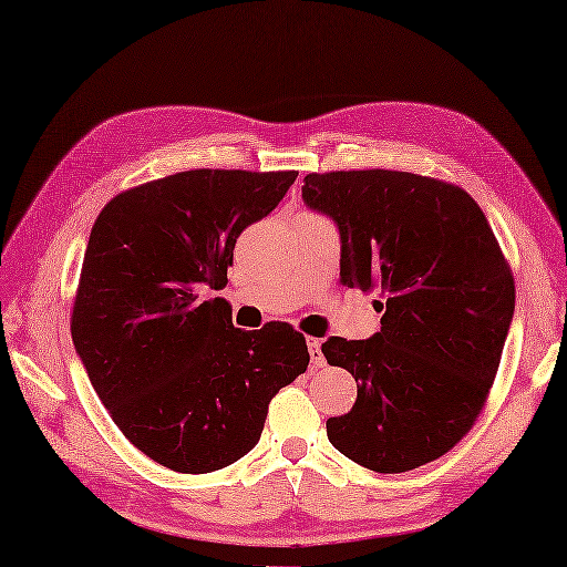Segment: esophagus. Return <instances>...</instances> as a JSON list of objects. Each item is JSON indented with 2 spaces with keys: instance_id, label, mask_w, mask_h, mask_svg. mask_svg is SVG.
<instances>
[{
  "instance_id": "1",
  "label": "esophagus",
  "mask_w": 567,
  "mask_h": 567,
  "mask_svg": "<svg viewBox=\"0 0 567 567\" xmlns=\"http://www.w3.org/2000/svg\"><path fill=\"white\" fill-rule=\"evenodd\" d=\"M307 344H309V354H311V367H313V369L326 367V357H323V352H321V340H318V338H309Z\"/></svg>"
}]
</instances>
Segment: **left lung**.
I'll return each mask as SVG.
<instances>
[{
  "label": "left lung",
  "mask_w": 567,
  "mask_h": 567,
  "mask_svg": "<svg viewBox=\"0 0 567 567\" xmlns=\"http://www.w3.org/2000/svg\"><path fill=\"white\" fill-rule=\"evenodd\" d=\"M301 198L338 223L342 285L381 292V332L323 342L357 381L330 443L381 474L439 460L482 414L515 311L486 215L464 188L395 169L311 172Z\"/></svg>",
  "instance_id": "8db88e82"
}]
</instances>
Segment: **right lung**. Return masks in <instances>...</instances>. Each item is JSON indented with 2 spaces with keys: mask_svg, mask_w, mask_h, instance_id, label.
Masks as SVG:
<instances>
[{
  "mask_svg": "<svg viewBox=\"0 0 567 567\" xmlns=\"http://www.w3.org/2000/svg\"><path fill=\"white\" fill-rule=\"evenodd\" d=\"M297 172L188 169L114 196L91 229L71 338L126 441L163 467L208 474L258 443L268 404L309 367L289 323L231 326L235 244Z\"/></svg>",
  "mask_w": 567,
  "mask_h": 567,
  "instance_id": "obj_1",
  "label": "right lung"
}]
</instances>
